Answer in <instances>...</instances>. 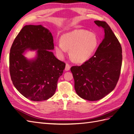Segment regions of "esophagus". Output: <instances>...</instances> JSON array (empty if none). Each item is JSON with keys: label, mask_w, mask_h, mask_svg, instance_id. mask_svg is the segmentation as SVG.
<instances>
[{"label": "esophagus", "mask_w": 134, "mask_h": 134, "mask_svg": "<svg viewBox=\"0 0 134 134\" xmlns=\"http://www.w3.org/2000/svg\"><path fill=\"white\" fill-rule=\"evenodd\" d=\"M70 65L69 64H66L65 68V71H69L70 70Z\"/></svg>", "instance_id": "34e87169"}]
</instances>
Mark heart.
Listing matches in <instances>:
<instances>
[{"mask_svg":"<svg viewBox=\"0 0 134 134\" xmlns=\"http://www.w3.org/2000/svg\"><path fill=\"white\" fill-rule=\"evenodd\" d=\"M98 44V38L93 32L86 30H75L63 35L61 42L56 43L55 49L60 58H63L70 49V55L76 63H83L90 59Z\"/></svg>","mask_w":134,"mask_h":134,"instance_id":"obj_1","label":"heart"}]
</instances>
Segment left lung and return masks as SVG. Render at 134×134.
Returning a JSON list of instances; mask_svg holds the SVG:
<instances>
[{"label": "left lung", "instance_id": "1", "mask_svg": "<svg viewBox=\"0 0 134 134\" xmlns=\"http://www.w3.org/2000/svg\"><path fill=\"white\" fill-rule=\"evenodd\" d=\"M102 27L104 38L94 55L80 66L70 68L75 91L81 98L90 101L103 98L114 90L122 65V47L108 24L95 21Z\"/></svg>", "mask_w": 134, "mask_h": 134}]
</instances>
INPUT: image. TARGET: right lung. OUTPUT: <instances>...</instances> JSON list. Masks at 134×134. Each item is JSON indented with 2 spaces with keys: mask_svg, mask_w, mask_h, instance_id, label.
Returning a JSON list of instances; mask_svg holds the SVG:
<instances>
[{
  "mask_svg": "<svg viewBox=\"0 0 134 134\" xmlns=\"http://www.w3.org/2000/svg\"><path fill=\"white\" fill-rule=\"evenodd\" d=\"M54 48L51 33L41 25L24 26L14 39L9 54L11 80L27 99L39 102L55 94L65 64L50 51ZM27 49L38 50L35 59L28 60L24 56Z\"/></svg>",
  "mask_w": 134,
  "mask_h": 134,
  "instance_id": "obj_1",
  "label": "right lung"
}]
</instances>
